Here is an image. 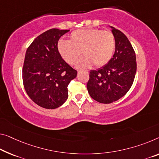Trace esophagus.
I'll list each match as a JSON object with an SVG mask.
<instances>
[{"instance_id": "esophagus-1", "label": "esophagus", "mask_w": 159, "mask_h": 159, "mask_svg": "<svg viewBox=\"0 0 159 159\" xmlns=\"http://www.w3.org/2000/svg\"><path fill=\"white\" fill-rule=\"evenodd\" d=\"M79 72H80V71H78V73H79Z\"/></svg>"}]
</instances>
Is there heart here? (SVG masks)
<instances>
[{
    "mask_svg": "<svg viewBox=\"0 0 159 159\" xmlns=\"http://www.w3.org/2000/svg\"><path fill=\"white\" fill-rule=\"evenodd\" d=\"M115 40L110 31L97 28H84L72 32L70 41L60 40L57 50L61 57L69 65L76 62L80 54L84 55L76 64L80 69L88 68L92 64L102 67L113 55Z\"/></svg>",
    "mask_w": 159,
    "mask_h": 159,
    "instance_id": "1",
    "label": "heart"
}]
</instances>
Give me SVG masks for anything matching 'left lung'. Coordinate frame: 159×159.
Here are the masks:
<instances>
[{"mask_svg": "<svg viewBox=\"0 0 159 159\" xmlns=\"http://www.w3.org/2000/svg\"><path fill=\"white\" fill-rule=\"evenodd\" d=\"M110 27L115 40V52L106 65L89 72L87 87L92 99L102 104L117 101L130 89L136 72V55L128 38Z\"/></svg>", "mask_w": 159, "mask_h": 159, "instance_id": "left-lung-1", "label": "left lung"}]
</instances>
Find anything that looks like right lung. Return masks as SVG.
<instances>
[{"instance_id": "right-lung-1", "label": "right lung", "mask_w": 159, "mask_h": 159, "mask_svg": "<svg viewBox=\"0 0 159 159\" xmlns=\"http://www.w3.org/2000/svg\"><path fill=\"white\" fill-rule=\"evenodd\" d=\"M69 30L52 28L38 36L26 51L23 81L30 98L48 109L60 107L68 98L67 86L77 72L62 59L57 50L61 36Z\"/></svg>"}]
</instances>
